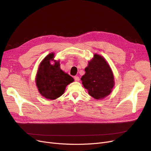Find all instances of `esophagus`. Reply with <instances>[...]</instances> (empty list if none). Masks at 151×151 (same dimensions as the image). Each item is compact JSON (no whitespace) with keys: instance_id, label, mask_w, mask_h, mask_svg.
I'll return each mask as SVG.
<instances>
[{"instance_id":"1","label":"esophagus","mask_w":151,"mask_h":151,"mask_svg":"<svg viewBox=\"0 0 151 151\" xmlns=\"http://www.w3.org/2000/svg\"><path fill=\"white\" fill-rule=\"evenodd\" d=\"M74 80L76 82H78V81H80V78H79V77H78V76H75L74 77Z\"/></svg>"}]
</instances>
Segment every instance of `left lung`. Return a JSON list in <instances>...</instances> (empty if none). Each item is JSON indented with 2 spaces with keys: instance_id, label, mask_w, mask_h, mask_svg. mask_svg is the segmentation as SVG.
Listing matches in <instances>:
<instances>
[{
  "instance_id": "obj_1",
  "label": "left lung",
  "mask_w": 151,
  "mask_h": 151,
  "mask_svg": "<svg viewBox=\"0 0 151 151\" xmlns=\"http://www.w3.org/2000/svg\"><path fill=\"white\" fill-rule=\"evenodd\" d=\"M85 70L81 81L91 96L101 99L110 95L114 87V77L108 63L102 56L93 55Z\"/></svg>"
}]
</instances>
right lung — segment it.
I'll use <instances>...</instances> for the list:
<instances>
[{
	"mask_svg": "<svg viewBox=\"0 0 151 151\" xmlns=\"http://www.w3.org/2000/svg\"><path fill=\"white\" fill-rule=\"evenodd\" d=\"M55 54L51 53L40 63L35 77V83L40 95L54 100L61 96L66 86L74 82V78L60 68V61L54 60ZM54 64H52L51 62Z\"/></svg>",
	"mask_w": 151,
	"mask_h": 151,
	"instance_id": "add662e5",
	"label": "right lung"
}]
</instances>
